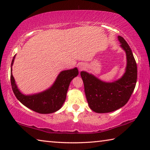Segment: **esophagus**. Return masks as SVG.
<instances>
[{
    "label": "esophagus",
    "instance_id": "34e87169",
    "mask_svg": "<svg viewBox=\"0 0 150 150\" xmlns=\"http://www.w3.org/2000/svg\"><path fill=\"white\" fill-rule=\"evenodd\" d=\"M84 67H85V66L84 65H79V70L80 71H81V70H83V69H84Z\"/></svg>",
    "mask_w": 150,
    "mask_h": 150
}]
</instances>
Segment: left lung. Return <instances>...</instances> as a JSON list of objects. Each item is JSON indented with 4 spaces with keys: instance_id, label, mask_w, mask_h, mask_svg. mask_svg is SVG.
<instances>
[{
    "instance_id": "1",
    "label": "left lung",
    "mask_w": 150,
    "mask_h": 150,
    "mask_svg": "<svg viewBox=\"0 0 150 150\" xmlns=\"http://www.w3.org/2000/svg\"><path fill=\"white\" fill-rule=\"evenodd\" d=\"M118 39L120 47L126 54V71L122 77L113 82L107 83L86 71L81 72L88 106L95 112H110L122 107L128 103L136 87V60L125 40L120 35Z\"/></svg>"
}]
</instances>
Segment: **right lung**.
I'll return each instance as SVG.
<instances>
[{
	"mask_svg": "<svg viewBox=\"0 0 150 150\" xmlns=\"http://www.w3.org/2000/svg\"><path fill=\"white\" fill-rule=\"evenodd\" d=\"M15 57L16 55L11 63V81L12 91L17 99L27 108L40 114H50L59 110L66 99L71 81L79 74L77 68L75 67L74 69L60 72L54 84L47 90L39 93L26 95L22 94L18 88L12 75V66Z\"/></svg>",
	"mask_w": 150,
	"mask_h": 150,
	"instance_id": "right-lung-1",
	"label": "right lung"
}]
</instances>
